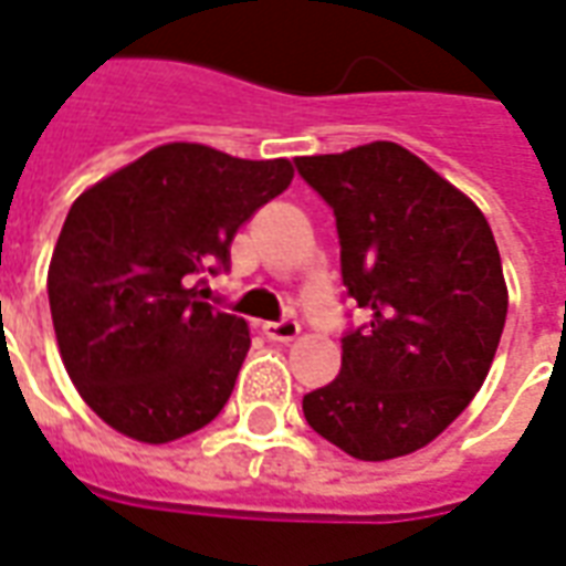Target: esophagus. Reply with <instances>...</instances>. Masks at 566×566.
<instances>
[{
  "label": "esophagus",
  "mask_w": 566,
  "mask_h": 566,
  "mask_svg": "<svg viewBox=\"0 0 566 566\" xmlns=\"http://www.w3.org/2000/svg\"><path fill=\"white\" fill-rule=\"evenodd\" d=\"M263 336L272 342H294L300 336V324L296 321H270V324H263Z\"/></svg>",
  "instance_id": "1"
}]
</instances>
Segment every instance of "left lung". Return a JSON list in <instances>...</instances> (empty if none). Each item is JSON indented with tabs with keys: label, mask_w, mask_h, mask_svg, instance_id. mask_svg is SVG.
<instances>
[{
	"label": "left lung",
	"mask_w": 566,
	"mask_h": 566,
	"mask_svg": "<svg viewBox=\"0 0 566 566\" xmlns=\"http://www.w3.org/2000/svg\"><path fill=\"white\" fill-rule=\"evenodd\" d=\"M296 167L333 207L342 282L366 329L342 338V371L308 392L321 438L359 462L417 453L471 405L495 359L506 282L474 200L405 146L375 140Z\"/></svg>",
	"instance_id": "obj_1"
}]
</instances>
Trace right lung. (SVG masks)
<instances>
[{
  "mask_svg": "<svg viewBox=\"0 0 566 566\" xmlns=\"http://www.w3.org/2000/svg\"><path fill=\"white\" fill-rule=\"evenodd\" d=\"M291 179L287 158L165 144L71 203L50 258V315L71 384L111 429L170 443L219 417L249 324L191 282L228 263L242 221Z\"/></svg>",
  "mask_w": 566,
  "mask_h": 566,
  "instance_id": "add662e5",
  "label": "right lung"
}]
</instances>
